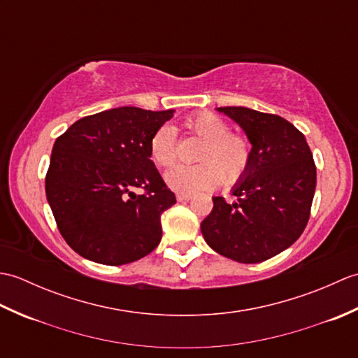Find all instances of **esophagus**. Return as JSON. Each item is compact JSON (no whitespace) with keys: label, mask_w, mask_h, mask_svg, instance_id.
<instances>
[{"label":"esophagus","mask_w":358,"mask_h":358,"mask_svg":"<svg viewBox=\"0 0 358 358\" xmlns=\"http://www.w3.org/2000/svg\"><path fill=\"white\" fill-rule=\"evenodd\" d=\"M192 199V194H185V192H177V200L178 201H189Z\"/></svg>","instance_id":"obj_1"}]
</instances>
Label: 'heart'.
<instances>
[{
    "label": "heart",
    "mask_w": 358,
    "mask_h": 358,
    "mask_svg": "<svg viewBox=\"0 0 358 358\" xmlns=\"http://www.w3.org/2000/svg\"><path fill=\"white\" fill-rule=\"evenodd\" d=\"M186 127L203 140L199 150L200 163L194 166H175L167 171V186L177 192L195 194L209 191L226 183H235L249 169L252 148L240 134L227 132V124L215 113L201 112L186 121ZM154 162L167 167L177 159V132L169 124H163L154 132L149 143Z\"/></svg>",
    "instance_id": "heart-1"
}]
</instances>
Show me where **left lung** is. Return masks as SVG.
Here are the masks:
<instances>
[{"label":"left lung","mask_w":358,"mask_h":358,"mask_svg":"<svg viewBox=\"0 0 358 358\" xmlns=\"http://www.w3.org/2000/svg\"><path fill=\"white\" fill-rule=\"evenodd\" d=\"M235 121L252 146L248 172L234 185L237 201L212 196L201 234L220 255L262 263L283 252L308 224L317 169L305 135L285 118L241 106L217 108Z\"/></svg>","instance_id":"8db88e82"}]
</instances>
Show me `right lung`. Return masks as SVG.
I'll return each instance as SVG.
<instances>
[{
    "label": "right lung",
    "mask_w": 358,
    "mask_h": 358,
    "mask_svg": "<svg viewBox=\"0 0 358 358\" xmlns=\"http://www.w3.org/2000/svg\"><path fill=\"white\" fill-rule=\"evenodd\" d=\"M173 109L132 106L81 118L53 144L45 196L63 238L90 262L140 260L162 241V214L177 203L149 143ZM147 191L138 196L134 187Z\"/></svg>",
    "instance_id": "right-lung-1"
}]
</instances>
